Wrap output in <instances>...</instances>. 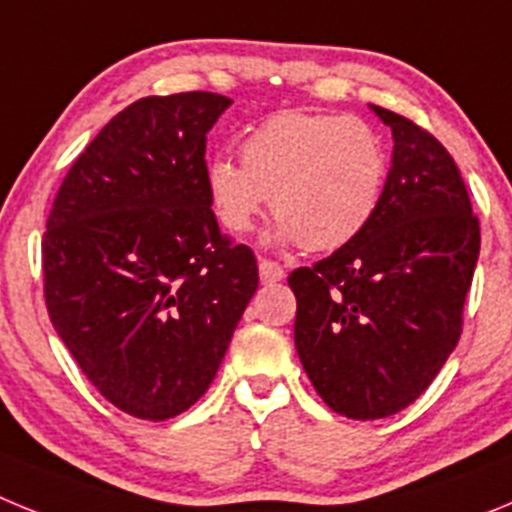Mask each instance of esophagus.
<instances>
[{
  "label": "esophagus",
  "instance_id": "34e87169",
  "mask_svg": "<svg viewBox=\"0 0 512 512\" xmlns=\"http://www.w3.org/2000/svg\"><path fill=\"white\" fill-rule=\"evenodd\" d=\"M259 274H261V282H266V284L282 282L284 279L282 264H277V261H271V259H264V256H259Z\"/></svg>",
  "mask_w": 512,
  "mask_h": 512
}]
</instances>
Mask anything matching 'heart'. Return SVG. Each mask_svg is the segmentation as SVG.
Wrapping results in <instances>:
<instances>
[{
    "label": "heart",
    "mask_w": 512,
    "mask_h": 512,
    "mask_svg": "<svg viewBox=\"0 0 512 512\" xmlns=\"http://www.w3.org/2000/svg\"><path fill=\"white\" fill-rule=\"evenodd\" d=\"M238 153L241 164L217 156L205 169L212 212L228 233H248L271 197L282 241L336 251L364 233L382 200L387 153L361 117L271 112Z\"/></svg>",
    "instance_id": "obj_1"
}]
</instances>
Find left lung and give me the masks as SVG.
<instances>
[{
	"mask_svg": "<svg viewBox=\"0 0 512 512\" xmlns=\"http://www.w3.org/2000/svg\"><path fill=\"white\" fill-rule=\"evenodd\" d=\"M395 153L372 223L289 274L295 346L325 405L354 420L400 413L456 348L479 220L454 158L418 122L372 107Z\"/></svg>",
	"mask_w": 512,
	"mask_h": 512,
	"instance_id": "1",
	"label": "left lung"
}]
</instances>
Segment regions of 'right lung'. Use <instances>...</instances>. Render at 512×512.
Instances as JSON below:
<instances>
[{
  "mask_svg": "<svg viewBox=\"0 0 512 512\" xmlns=\"http://www.w3.org/2000/svg\"><path fill=\"white\" fill-rule=\"evenodd\" d=\"M212 92L143 97L76 156L43 233V295L81 372L122 413L166 420L205 395L259 287L205 184Z\"/></svg>",
  "mask_w": 512,
  "mask_h": 512,
  "instance_id": "1",
  "label": "right lung"
}]
</instances>
